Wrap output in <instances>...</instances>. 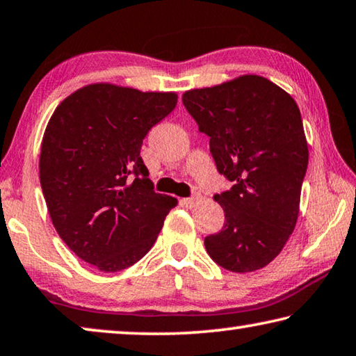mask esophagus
Instances as JSON below:
<instances>
[{
  "label": "esophagus",
  "instance_id": "34e87169",
  "mask_svg": "<svg viewBox=\"0 0 356 356\" xmlns=\"http://www.w3.org/2000/svg\"><path fill=\"white\" fill-rule=\"evenodd\" d=\"M202 200V197H201V195H200V193H195V195H193L191 197H185V200H182V202H184V206L185 207H195L196 206V204L197 202H200Z\"/></svg>",
  "mask_w": 356,
  "mask_h": 356
}]
</instances>
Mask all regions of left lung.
Returning a JSON list of instances; mask_svg holds the SVG:
<instances>
[{"instance_id":"obj_1","label":"left lung","mask_w":356,"mask_h":356,"mask_svg":"<svg viewBox=\"0 0 356 356\" xmlns=\"http://www.w3.org/2000/svg\"><path fill=\"white\" fill-rule=\"evenodd\" d=\"M182 102L210 138L216 170L234 184L215 195L225 226L204 245L229 272H254L280 254L298 218L309 156L298 106L257 75L186 91Z\"/></svg>"}]
</instances>
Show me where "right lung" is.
Here are the masks:
<instances>
[{
    "instance_id": "obj_1",
    "label": "right lung",
    "mask_w": 356,
    "mask_h": 356,
    "mask_svg": "<svg viewBox=\"0 0 356 356\" xmlns=\"http://www.w3.org/2000/svg\"><path fill=\"white\" fill-rule=\"evenodd\" d=\"M176 105L174 92L89 84L63 100L47 125L39 174L53 226L100 272L140 261L177 204L154 191L140 155L149 130Z\"/></svg>"
}]
</instances>
